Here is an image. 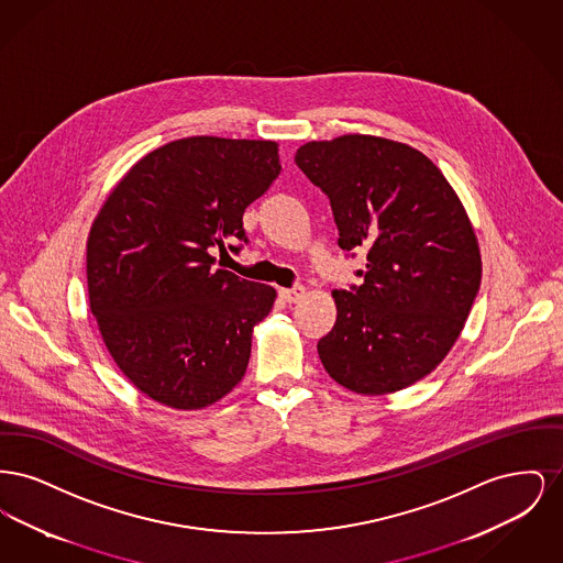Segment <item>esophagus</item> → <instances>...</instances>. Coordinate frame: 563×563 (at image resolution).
I'll return each instance as SVG.
<instances>
[{
	"label": "esophagus",
	"instance_id": "34e87169",
	"mask_svg": "<svg viewBox=\"0 0 563 563\" xmlns=\"http://www.w3.org/2000/svg\"><path fill=\"white\" fill-rule=\"evenodd\" d=\"M278 295H280V299L283 301H287V303H297L303 295H306V289L303 287H294V289H278Z\"/></svg>",
	"mask_w": 563,
	"mask_h": 563
}]
</instances>
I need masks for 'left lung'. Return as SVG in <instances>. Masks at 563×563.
Wrapping results in <instances>:
<instances>
[{
    "label": "left lung",
    "instance_id": "8db88e82",
    "mask_svg": "<svg viewBox=\"0 0 563 563\" xmlns=\"http://www.w3.org/2000/svg\"><path fill=\"white\" fill-rule=\"evenodd\" d=\"M329 196L344 251L365 249L363 285L333 291L324 372L356 395H390L452 350L482 285V253L457 194L422 152L384 136L310 141L295 154Z\"/></svg>",
    "mask_w": 563,
    "mask_h": 563
}]
</instances>
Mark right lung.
<instances>
[{"mask_svg": "<svg viewBox=\"0 0 563 563\" xmlns=\"http://www.w3.org/2000/svg\"><path fill=\"white\" fill-rule=\"evenodd\" d=\"M280 173L278 143L188 136L150 152L111 189L86 242L88 301L111 358L173 409L223 399L246 372L276 291L214 269V246ZM236 249V246H232Z\"/></svg>", "mask_w": 563, "mask_h": 563, "instance_id": "right-lung-1", "label": "right lung"}]
</instances>
